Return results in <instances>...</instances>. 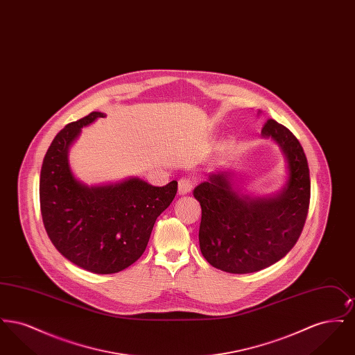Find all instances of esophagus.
Instances as JSON below:
<instances>
[{
	"mask_svg": "<svg viewBox=\"0 0 355 355\" xmlns=\"http://www.w3.org/2000/svg\"><path fill=\"white\" fill-rule=\"evenodd\" d=\"M194 187V180L190 175H185L178 181V193L180 194H187Z\"/></svg>",
	"mask_w": 355,
	"mask_h": 355,
	"instance_id": "obj_1",
	"label": "esophagus"
}]
</instances>
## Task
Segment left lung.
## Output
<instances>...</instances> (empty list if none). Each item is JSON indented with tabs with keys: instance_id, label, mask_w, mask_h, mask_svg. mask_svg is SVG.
<instances>
[{
	"instance_id": "left-lung-1",
	"label": "left lung",
	"mask_w": 355,
	"mask_h": 355,
	"mask_svg": "<svg viewBox=\"0 0 355 355\" xmlns=\"http://www.w3.org/2000/svg\"><path fill=\"white\" fill-rule=\"evenodd\" d=\"M287 159L288 180L272 198L239 196L232 175L217 171L193 191L202 209L200 249L216 269L232 274L262 270L284 258L304 230L310 203V173L304 149L286 126L269 119L262 128Z\"/></svg>"
}]
</instances>
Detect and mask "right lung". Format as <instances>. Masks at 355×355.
Here are the masks:
<instances>
[{"mask_svg":"<svg viewBox=\"0 0 355 355\" xmlns=\"http://www.w3.org/2000/svg\"><path fill=\"white\" fill-rule=\"evenodd\" d=\"M105 117L93 112L68 123L51 141L40 175V206L51 243L70 262L96 274L129 268L144 254L157 217L177 194V181L149 185L130 178L87 187L69 168L68 150L81 128Z\"/></svg>","mask_w":355,"mask_h":355,"instance_id":"add662e5","label":"right lung"}]
</instances>
